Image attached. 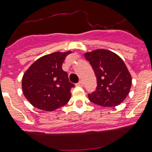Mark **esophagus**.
<instances>
[{
	"mask_svg": "<svg viewBox=\"0 0 152 152\" xmlns=\"http://www.w3.org/2000/svg\"><path fill=\"white\" fill-rule=\"evenodd\" d=\"M76 86H79V87H83V81H80L79 83H76Z\"/></svg>",
	"mask_w": 152,
	"mask_h": 152,
	"instance_id": "34e87169",
	"label": "esophagus"
}]
</instances>
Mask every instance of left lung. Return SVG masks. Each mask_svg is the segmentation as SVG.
Wrapping results in <instances>:
<instances>
[{
    "instance_id": "1",
    "label": "left lung",
    "mask_w": 152,
    "mask_h": 152,
    "mask_svg": "<svg viewBox=\"0 0 152 152\" xmlns=\"http://www.w3.org/2000/svg\"><path fill=\"white\" fill-rule=\"evenodd\" d=\"M84 57L97 78V88L88 95L89 100L103 107L121 103L132 86V76L123 60L115 53L103 49L85 53Z\"/></svg>"
}]
</instances>
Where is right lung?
Here are the masks:
<instances>
[{"mask_svg": "<svg viewBox=\"0 0 152 152\" xmlns=\"http://www.w3.org/2000/svg\"><path fill=\"white\" fill-rule=\"evenodd\" d=\"M72 51L54 52L35 61L24 72L22 90L25 98L35 108L53 111L68 103L71 88L68 74L62 64Z\"/></svg>", "mask_w": 152, "mask_h": 152, "instance_id": "1", "label": "right lung"}]
</instances>
